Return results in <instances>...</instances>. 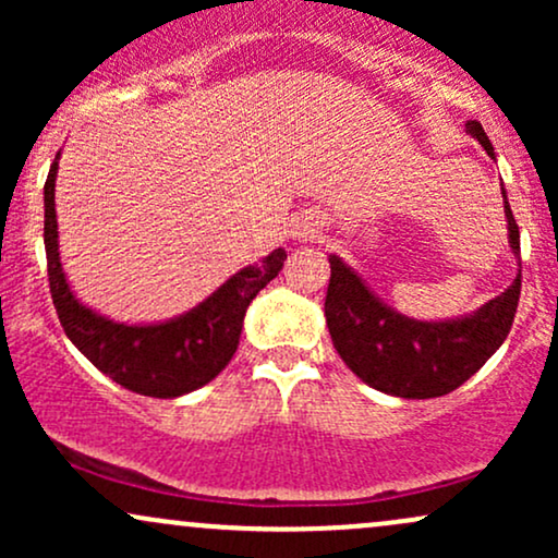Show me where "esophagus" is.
<instances>
[{"mask_svg":"<svg viewBox=\"0 0 558 558\" xmlns=\"http://www.w3.org/2000/svg\"><path fill=\"white\" fill-rule=\"evenodd\" d=\"M319 233V220L312 213H301L296 217V226H293V235L296 239H315V235Z\"/></svg>","mask_w":558,"mask_h":558,"instance_id":"1","label":"esophagus"}]
</instances>
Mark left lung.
<instances>
[{"instance_id": "1", "label": "left lung", "mask_w": 558, "mask_h": 558, "mask_svg": "<svg viewBox=\"0 0 558 558\" xmlns=\"http://www.w3.org/2000/svg\"><path fill=\"white\" fill-rule=\"evenodd\" d=\"M466 131L493 157V144L483 125L472 120ZM501 194L506 198L504 189ZM504 213L509 222V246L520 254V228L509 202H504ZM520 288L522 272L501 296L480 306L475 315L422 323L383 304L360 275L332 254L325 319L341 360L367 386L399 399H435L457 390L496 354L514 323Z\"/></svg>"}]
</instances>
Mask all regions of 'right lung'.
Masks as SVG:
<instances>
[{
    "instance_id": "right-lung-1",
    "label": "right lung",
    "mask_w": 558,
    "mask_h": 558,
    "mask_svg": "<svg viewBox=\"0 0 558 558\" xmlns=\"http://www.w3.org/2000/svg\"><path fill=\"white\" fill-rule=\"evenodd\" d=\"M54 181L57 159L44 183V248L57 317L75 349L118 386L151 399H175L215 380L239 349L246 306L283 270V248H275L259 265L243 267L181 317L159 325L112 323L86 310L62 272Z\"/></svg>"
}]
</instances>
